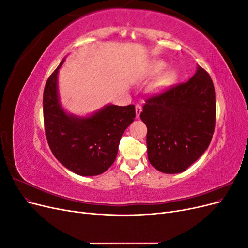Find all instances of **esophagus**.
Instances as JSON below:
<instances>
[{
    "label": "esophagus",
    "instance_id": "34e87169",
    "mask_svg": "<svg viewBox=\"0 0 248 248\" xmlns=\"http://www.w3.org/2000/svg\"><path fill=\"white\" fill-rule=\"evenodd\" d=\"M141 110H142V108L140 106V104H137V106H136V115H137V118L140 117Z\"/></svg>",
    "mask_w": 248,
    "mask_h": 248
}]
</instances>
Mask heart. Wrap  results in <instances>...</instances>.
<instances>
[{"mask_svg":"<svg viewBox=\"0 0 248 248\" xmlns=\"http://www.w3.org/2000/svg\"><path fill=\"white\" fill-rule=\"evenodd\" d=\"M164 63L163 62H155L152 66L151 68L149 69L148 71V76L149 77H154L156 76L157 73H159L163 68H164ZM177 74L175 71L172 70H167L164 71L162 74L158 77L155 80V82L152 86V91L156 92V93H159L162 92L163 90H166L167 88H169L170 85L174 84V81L176 79Z\"/></svg>","mask_w":248,"mask_h":248,"instance_id":"1","label":"heart"}]
</instances>
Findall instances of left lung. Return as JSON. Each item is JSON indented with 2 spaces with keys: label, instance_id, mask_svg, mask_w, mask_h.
Segmentation results:
<instances>
[{
  "label": "left lung",
  "instance_id": "obj_1",
  "mask_svg": "<svg viewBox=\"0 0 248 248\" xmlns=\"http://www.w3.org/2000/svg\"><path fill=\"white\" fill-rule=\"evenodd\" d=\"M215 114L213 81L199 65L188 81L147 99L140 119L150 163L164 174L189 168L210 145Z\"/></svg>",
  "mask_w": 248,
  "mask_h": 248
}]
</instances>
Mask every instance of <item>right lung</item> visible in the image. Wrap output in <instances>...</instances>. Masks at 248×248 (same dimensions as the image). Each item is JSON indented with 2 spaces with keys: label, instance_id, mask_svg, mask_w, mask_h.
<instances>
[{
  "label": "right lung",
  "instance_id": "right-lung-1",
  "mask_svg": "<svg viewBox=\"0 0 248 248\" xmlns=\"http://www.w3.org/2000/svg\"><path fill=\"white\" fill-rule=\"evenodd\" d=\"M65 58L48 78L43 117L49 148L65 168L79 176H97L114 163L120 140L136 118L132 104H107L85 117L69 114L60 101L58 74Z\"/></svg>",
  "mask_w": 248,
  "mask_h": 248
}]
</instances>
